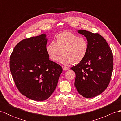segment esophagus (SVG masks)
I'll list each match as a JSON object with an SVG mask.
<instances>
[{"label": "esophagus", "mask_w": 121, "mask_h": 121, "mask_svg": "<svg viewBox=\"0 0 121 121\" xmlns=\"http://www.w3.org/2000/svg\"><path fill=\"white\" fill-rule=\"evenodd\" d=\"M62 68H63V70L64 71H66L69 69L68 67H66V66H62Z\"/></svg>", "instance_id": "esophagus-1"}]
</instances>
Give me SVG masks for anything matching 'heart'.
<instances>
[{"instance_id": "b5f03b06", "label": "heart", "mask_w": 121, "mask_h": 121, "mask_svg": "<svg viewBox=\"0 0 121 121\" xmlns=\"http://www.w3.org/2000/svg\"><path fill=\"white\" fill-rule=\"evenodd\" d=\"M88 50V43L85 38L69 31L59 33L56 36V42H51L46 47V52L52 61H56L62 53L58 61L65 65L81 62Z\"/></svg>"}]
</instances>
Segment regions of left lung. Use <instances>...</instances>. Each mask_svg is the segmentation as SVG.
Segmentation results:
<instances>
[{"instance_id": "1", "label": "left lung", "mask_w": 121, "mask_h": 121, "mask_svg": "<svg viewBox=\"0 0 121 121\" xmlns=\"http://www.w3.org/2000/svg\"><path fill=\"white\" fill-rule=\"evenodd\" d=\"M88 43V50L84 60L71 68L75 73V86L85 98L101 94L109 85L113 68V56L106 39L98 33L78 30Z\"/></svg>"}]
</instances>
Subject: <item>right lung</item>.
Listing matches in <instances>:
<instances>
[{"mask_svg": "<svg viewBox=\"0 0 121 121\" xmlns=\"http://www.w3.org/2000/svg\"><path fill=\"white\" fill-rule=\"evenodd\" d=\"M47 43L44 34L25 38L15 46L10 58V70L17 88L36 101L51 96L63 71L61 66L49 60Z\"/></svg>", "mask_w": 121, "mask_h": 121, "instance_id": "add662e5", "label": "right lung"}]
</instances>
